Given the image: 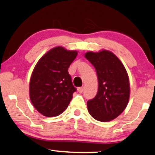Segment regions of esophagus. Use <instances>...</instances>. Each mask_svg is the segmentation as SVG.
I'll return each mask as SVG.
<instances>
[{"mask_svg": "<svg viewBox=\"0 0 155 155\" xmlns=\"http://www.w3.org/2000/svg\"><path fill=\"white\" fill-rule=\"evenodd\" d=\"M78 92L79 93H82L84 92V87H79V88L77 89Z\"/></svg>", "mask_w": 155, "mask_h": 155, "instance_id": "obj_1", "label": "esophagus"}]
</instances>
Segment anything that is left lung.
Masks as SVG:
<instances>
[{
	"instance_id": "8db88e82",
	"label": "left lung",
	"mask_w": 155,
	"mask_h": 155,
	"mask_svg": "<svg viewBox=\"0 0 155 155\" xmlns=\"http://www.w3.org/2000/svg\"><path fill=\"white\" fill-rule=\"evenodd\" d=\"M85 58L95 68L98 77L96 96L87 102L88 111L96 120L110 121L126 109L130 95L128 74L121 61L111 52H88Z\"/></svg>"
}]
</instances>
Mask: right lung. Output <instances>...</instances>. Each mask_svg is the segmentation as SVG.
Instances as JSON below:
<instances>
[{
	"label": "right lung",
	"mask_w": 155,
	"mask_h": 155,
	"mask_svg": "<svg viewBox=\"0 0 155 155\" xmlns=\"http://www.w3.org/2000/svg\"><path fill=\"white\" fill-rule=\"evenodd\" d=\"M76 55V51L56 47L45 54L35 66L29 96L34 107L45 116H57L69 105L76 89L68 69Z\"/></svg>",
	"instance_id": "obj_1"
}]
</instances>
